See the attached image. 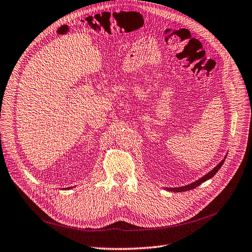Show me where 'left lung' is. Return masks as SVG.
<instances>
[{
  "label": "left lung",
  "instance_id": "left-lung-1",
  "mask_svg": "<svg viewBox=\"0 0 252 252\" xmlns=\"http://www.w3.org/2000/svg\"><path fill=\"white\" fill-rule=\"evenodd\" d=\"M225 158H226V156L224 157V158H223L220 163H218V165H217L216 167H214L209 173H207L206 175H204V176H203L202 178H200L199 180H195V181L191 182L190 184L184 185V187H179V188H165V189H166V190H169V191H174V192H181V191H188V190H190V189H195L196 187H199V185L202 184L203 182L211 179V178L214 176V175L218 172V170H220V169L221 168V166L223 165Z\"/></svg>",
  "mask_w": 252,
  "mask_h": 252
}]
</instances>
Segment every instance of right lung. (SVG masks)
<instances>
[{"mask_svg":"<svg viewBox=\"0 0 252 252\" xmlns=\"http://www.w3.org/2000/svg\"><path fill=\"white\" fill-rule=\"evenodd\" d=\"M68 189H72V188H68Z\"/></svg>","mask_w":252,"mask_h":252,"instance_id":"right-lung-1","label":"right lung"}]
</instances>
